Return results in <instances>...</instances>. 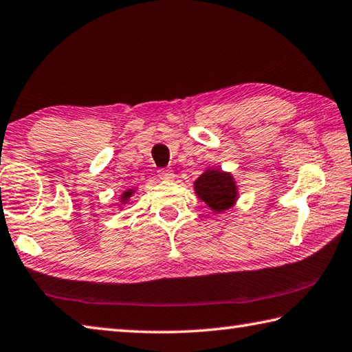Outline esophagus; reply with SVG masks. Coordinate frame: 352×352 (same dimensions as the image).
I'll list each match as a JSON object with an SVG mask.
<instances>
[{
  "label": "esophagus",
  "mask_w": 352,
  "mask_h": 352,
  "mask_svg": "<svg viewBox=\"0 0 352 352\" xmlns=\"http://www.w3.org/2000/svg\"><path fill=\"white\" fill-rule=\"evenodd\" d=\"M158 177L162 178V180H172V178H174V170L168 168H162L158 169Z\"/></svg>",
  "instance_id": "obj_1"
}]
</instances>
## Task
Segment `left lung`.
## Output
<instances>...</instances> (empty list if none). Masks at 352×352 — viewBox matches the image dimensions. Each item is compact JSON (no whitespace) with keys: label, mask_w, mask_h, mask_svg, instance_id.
<instances>
[{"label":"left lung","mask_w":352,"mask_h":352,"mask_svg":"<svg viewBox=\"0 0 352 352\" xmlns=\"http://www.w3.org/2000/svg\"><path fill=\"white\" fill-rule=\"evenodd\" d=\"M194 186L197 195L215 212L231 208L237 198V186L231 174H225L221 170L209 169L203 172Z\"/></svg>","instance_id":"1"}]
</instances>
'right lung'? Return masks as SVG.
Returning a JSON list of instances; mask_svg holds the SVG:
<instances>
[{
    "label": "right lung",
    "instance_id": "1",
    "mask_svg": "<svg viewBox=\"0 0 352 352\" xmlns=\"http://www.w3.org/2000/svg\"><path fill=\"white\" fill-rule=\"evenodd\" d=\"M131 194H132V190H126V192H124L123 195H121V198H123V201H126V200H127V198H129V197H131Z\"/></svg>",
    "mask_w": 352,
    "mask_h": 352
}]
</instances>
